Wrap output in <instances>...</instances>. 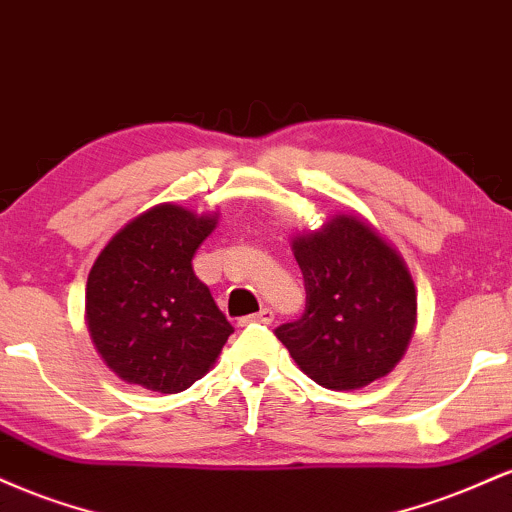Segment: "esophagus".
<instances>
[{
	"mask_svg": "<svg viewBox=\"0 0 512 512\" xmlns=\"http://www.w3.org/2000/svg\"><path fill=\"white\" fill-rule=\"evenodd\" d=\"M252 322H260V325H272V322H274V310L272 308H262L260 313L243 317V320H240V325H252Z\"/></svg>",
	"mask_w": 512,
	"mask_h": 512,
	"instance_id": "1",
	"label": "esophagus"
}]
</instances>
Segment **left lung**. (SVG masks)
<instances>
[{
	"label": "left lung",
	"instance_id": "left-lung-1",
	"mask_svg": "<svg viewBox=\"0 0 512 512\" xmlns=\"http://www.w3.org/2000/svg\"><path fill=\"white\" fill-rule=\"evenodd\" d=\"M305 310L274 330L308 378L358 390L395 368L416 320V293L402 257L368 223L337 216L293 243Z\"/></svg>",
	"mask_w": 512,
	"mask_h": 512
}]
</instances>
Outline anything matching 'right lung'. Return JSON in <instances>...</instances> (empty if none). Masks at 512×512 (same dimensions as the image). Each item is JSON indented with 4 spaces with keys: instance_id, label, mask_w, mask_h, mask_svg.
<instances>
[{
    "instance_id": "1",
    "label": "right lung",
    "mask_w": 512,
    "mask_h": 512,
    "mask_svg": "<svg viewBox=\"0 0 512 512\" xmlns=\"http://www.w3.org/2000/svg\"><path fill=\"white\" fill-rule=\"evenodd\" d=\"M214 223L161 204L127 223L93 264L88 330L105 363L127 383L166 395L187 390L233 334L192 267Z\"/></svg>"
}]
</instances>
